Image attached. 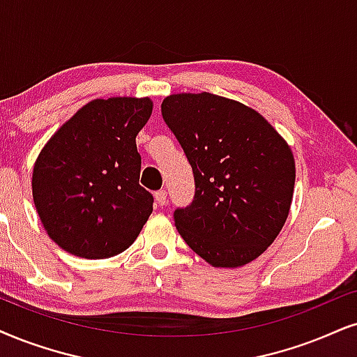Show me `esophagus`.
I'll return each mask as SVG.
<instances>
[{
	"label": "esophagus",
	"instance_id": "34e87169",
	"mask_svg": "<svg viewBox=\"0 0 357 357\" xmlns=\"http://www.w3.org/2000/svg\"><path fill=\"white\" fill-rule=\"evenodd\" d=\"M166 196H168V194H166L165 189H160V191H156V192H155L156 204H158V206H165V204H166Z\"/></svg>",
	"mask_w": 357,
	"mask_h": 357
}]
</instances>
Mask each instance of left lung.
<instances>
[{
    "mask_svg": "<svg viewBox=\"0 0 357 357\" xmlns=\"http://www.w3.org/2000/svg\"><path fill=\"white\" fill-rule=\"evenodd\" d=\"M161 115L194 176V197L173 219L197 255L241 267L264 254L290 211L295 161L260 114L214 93H176Z\"/></svg>",
    "mask_w": 357,
    "mask_h": 357,
    "instance_id": "left-lung-1",
    "label": "left lung"
}]
</instances>
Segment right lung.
Segmentation results:
<instances>
[{
  "instance_id": "obj_1",
  "label": "right lung",
  "mask_w": 357,
  "mask_h": 357,
  "mask_svg": "<svg viewBox=\"0 0 357 357\" xmlns=\"http://www.w3.org/2000/svg\"><path fill=\"white\" fill-rule=\"evenodd\" d=\"M150 98L92 100L57 130L33 171V197L49 237L72 255L114 257L135 242L153 212L139 186L137 135Z\"/></svg>"
}]
</instances>
